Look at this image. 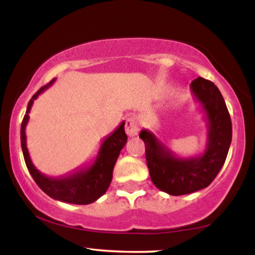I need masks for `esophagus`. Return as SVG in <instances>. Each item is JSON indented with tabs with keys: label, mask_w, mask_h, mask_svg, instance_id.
<instances>
[{
	"label": "esophagus",
	"mask_w": 255,
	"mask_h": 255,
	"mask_svg": "<svg viewBox=\"0 0 255 255\" xmlns=\"http://www.w3.org/2000/svg\"><path fill=\"white\" fill-rule=\"evenodd\" d=\"M125 132H127L128 135H130V137H134V135L138 133V125L134 118L130 117L128 118L127 122H125Z\"/></svg>",
	"instance_id": "obj_1"
}]
</instances>
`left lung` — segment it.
Here are the masks:
<instances>
[{"mask_svg":"<svg viewBox=\"0 0 255 255\" xmlns=\"http://www.w3.org/2000/svg\"><path fill=\"white\" fill-rule=\"evenodd\" d=\"M191 92L207 115L208 140L204 152L193 158L176 156L149 130H141L146 162L152 182L165 193L180 196L207 188L224 165L232 140V123L221 92L203 78L190 83Z\"/></svg>","mask_w":255,"mask_h":255,"instance_id":"8db88e82","label":"left lung"}]
</instances>
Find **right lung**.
<instances>
[{
	"label": "right lung",
	"mask_w": 255,
	"mask_h": 255,
	"mask_svg": "<svg viewBox=\"0 0 255 255\" xmlns=\"http://www.w3.org/2000/svg\"><path fill=\"white\" fill-rule=\"evenodd\" d=\"M55 81L52 80L46 86L41 87L34 95L31 97L27 104L25 116L23 118L20 125V144L25 160L26 167L29 169L31 176L38 187L48 196L57 201L66 202L72 204H89L106 194L108 188L113 180V170L116 163L118 155L128 141V135L125 133V122L115 130L113 133L104 139L101 145L100 151L97 153L95 160L88 166L79 168L75 172L69 173L67 175L58 177H51L41 174L31 161L29 151L26 147V134L25 128L29 122V113L32 107L33 101L45 92L48 87H51Z\"/></svg>",
	"instance_id": "add662e5"
}]
</instances>
